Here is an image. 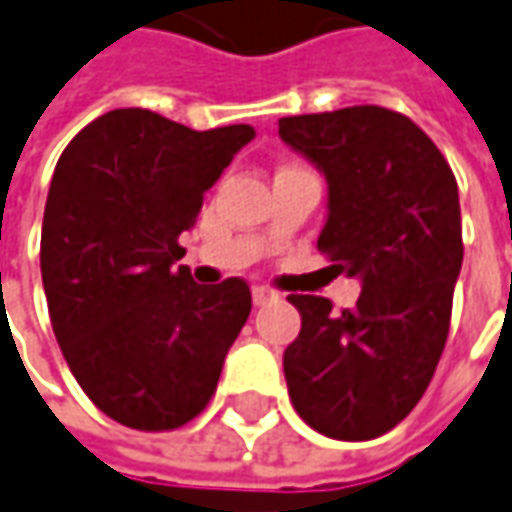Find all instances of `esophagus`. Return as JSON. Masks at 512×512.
Here are the masks:
<instances>
[{
    "label": "esophagus",
    "instance_id": "obj_1",
    "mask_svg": "<svg viewBox=\"0 0 512 512\" xmlns=\"http://www.w3.org/2000/svg\"><path fill=\"white\" fill-rule=\"evenodd\" d=\"M279 293L276 290H270V287H253V304L256 307H264V304H270V301H276Z\"/></svg>",
    "mask_w": 512,
    "mask_h": 512
}]
</instances>
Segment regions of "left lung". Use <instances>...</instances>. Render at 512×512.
Wrapping results in <instances>:
<instances>
[{"label": "left lung", "instance_id": "8db88e82", "mask_svg": "<svg viewBox=\"0 0 512 512\" xmlns=\"http://www.w3.org/2000/svg\"><path fill=\"white\" fill-rule=\"evenodd\" d=\"M279 135L329 185L318 250L358 276L352 310L290 296L301 332L284 349L298 417L332 440H375L420 403L451 327L462 267L459 191L423 129L383 106L279 120Z\"/></svg>", "mask_w": 512, "mask_h": 512}]
</instances>
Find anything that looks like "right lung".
I'll list each match as a JSON object with an SVG mask.
<instances>
[{
    "instance_id": "1",
    "label": "right lung",
    "mask_w": 512,
    "mask_h": 512,
    "mask_svg": "<svg viewBox=\"0 0 512 512\" xmlns=\"http://www.w3.org/2000/svg\"><path fill=\"white\" fill-rule=\"evenodd\" d=\"M253 135L112 109L58 157L41 225L47 310L78 386L115 423L171 431L214 397L250 287L197 284L177 239Z\"/></svg>"
}]
</instances>
